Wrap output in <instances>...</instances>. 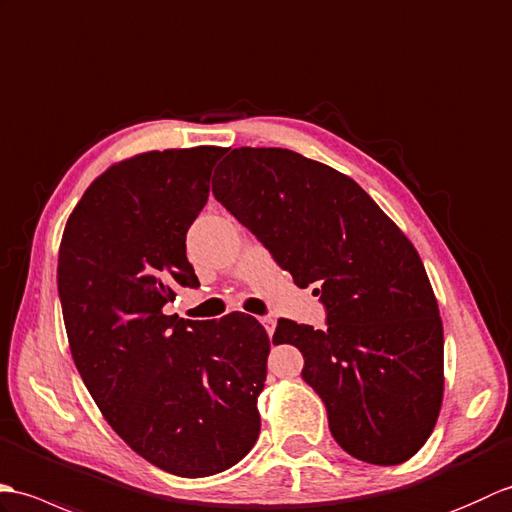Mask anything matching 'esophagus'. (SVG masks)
I'll return each mask as SVG.
<instances>
[{"instance_id":"obj_1","label":"esophagus","mask_w":512,"mask_h":512,"mask_svg":"<svg viewBox=\"0 0 512 512\" xmlns=\"http://www.w3.org/2000/svg\"><path fill=\"white\" fill-rule=\"evenodd\" d=\"M260 324L265 326V331H267L269 337L274 335V331H276V320H274V317H260Z\"/></svg>"}]
</instances>
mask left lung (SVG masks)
<instances>
[{"label":"left lung","mask_w":512,"mask_h":512,"mask_svg":"<svg viewBox=\"0 0 512 512\" xmlns=\"http://www.w3.org/2000/svg\"><path fill=\"white\" fill-rule=\"evenodd\" d=\"M212 192L298 287L315 285L326 328L278 320L274 344L304 357L352 458L392 467L425 445L442 403V322L414 245L357 181L289 149H234Z\"/></svg>","instance_id":"left-lung-1"}]
</instances>
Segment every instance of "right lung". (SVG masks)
<instances>
[{
	"label": "right lung",
	"instance_id": "right-lung-1",
	"mask_svg": "<svg viewBox=\"0 0 512 512\" xmlns=\"http://www.w3.org/2000/svg\"><path fill=\"white\" fill-rule=\"evenodd\" d=\"M221 155L168 149L107 168L67 219L56 269L72 357L98 410L138 456L179 478L247 456L267 379L256 317L164 313L179 287H199L186 234Z\"/></svg>",
	"mask_w": 512,
	"mask_h": 512
}]
</instances>
